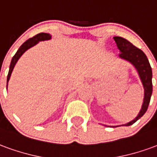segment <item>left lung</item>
Instances as JSON below:
<instances>
[{"label": "left lung", "instance_id": "1", "mask_svg": "<svg viewBox=\"0 0 157 157\" xmlns=\"http://www.w3.org/2000/svg\"><path fill=\"white\" fill-rule=\"evenodd\" d=\"M113 39L117 44L118 49L120 50L119 56L126 60L131 62L132 64L135 65L136 70L138 71L139 75H140V80L144 86V89H145V98H144V102H143L140 112L134 120L124 124L125 126H129L135 124L139 118H141L148 109L152 94L151 67L146 55L141 49L135 47V45L132 44L127 39L121 38V37H113Z\"/></svg>", "mask_w": 157, "mask_h": 157}]
</instances>
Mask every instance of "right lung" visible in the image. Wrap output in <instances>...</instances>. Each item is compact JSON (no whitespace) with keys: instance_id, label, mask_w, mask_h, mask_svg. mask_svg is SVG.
Segmentation results:
<instances>
[{"instance_id":"right-lung-1","label":"right lung","mask_w":157,"mask_h":157,"mask_svg":"<svg viewBox=\"0 0 157 157\" xmlns=\"http://www.w3.org/2000/svg\"><path fill=\"white\" fill-rule=\"evenodd\" d=\"M51 36L49 35L48 33H40L37 35L33 36V38H30L26 42H24L21 46L20 48H18V50L17 51V53L15 54V55L12 57V61H11V65H10V69H9L8 75H7V82H6V88H7V83H8L9 79H10V76H11V74H12V71H13V68L15 66L16 63L17 62L18 59L22 56V55L24 53V52L29 49V48L33 47V45H35L36 44H38L39 41H44V40H48V39H50Z\"/></svg>"}]
</instances>
